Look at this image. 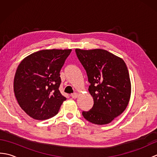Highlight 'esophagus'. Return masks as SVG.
I'll return each instance as SVG.
<instances>
[{"label":"esophagus","mask_w":157,"mask_h":157,"mask_svg":"<svg viewBox=\"0 0 157 157\" xmlns=\"http://www.w3.org/2000/svg\"><path fill=\"white\" fill-rule=\"evenodd\" d=\"M78 94H77V93H73V94H71V97H72V98H74V99H75V98H78Z\"/></svg>","instance_id":"esophagus-1"}]
</instances>
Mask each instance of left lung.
I'll use <instances>...</instances> for the list:
<instances>
[{
  "mask_svg": "<svg viewBox=\"0 0 157 157\" xmlns=\"http://www.w3.org/2000/svg\"><path fill=\"white\" fill-rule=\"evenodd\" d=\"M88 75L94 105L82 115L97 125L111 123L125 111L131 95V82L124 61L102 49H75Z\"/></svg>",
  "mask_w": 157,
  "mask_h": 157,
  "instance_id": "8db88e82",
  "label": "left lung"
}]
</instances>
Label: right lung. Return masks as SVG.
<instances>
[{
    "instance_id": "1",
    "label": "right lung",
    "mask_w": 157,
    "mask_h": 157,
    "mask_svg": "<svg viewBox=\"0 0 157 157\" xmlns=\"http://www.w3.org/2000/svg\"><path fill=\"white\" fill-rule=\"evenodd\" d=\"M71 52V49L42 50L20 63L13 89L20 107L32 118L52 117L67 99L59 90L60 71Z\"/></svg>"
}]
</instances>
